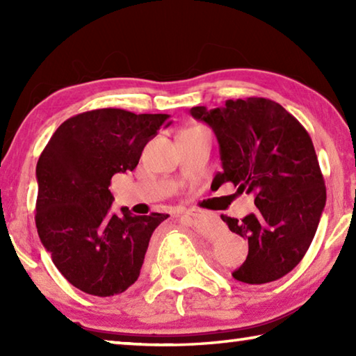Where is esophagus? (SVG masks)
I'll return each mask as SVG.
<instances>
[{"instance_id": "34e87169", "label": "esophagus", "mask_w": 356, "mask_h": 356, "mask_svg": "<svg viewBox=\"0 0 356 356\" xmlns=\"http://www.w3.org/2000/svg\"><path fill=\"white\" fill-rule=\"evenodd\" d=\"M202 215H204V212H201V210H196V209L186 210V212L184 213V216H188V218H201Z\"/></svg>"}]
</instances>
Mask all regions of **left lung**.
I'll return each instance as SVG.
<instances>
[{"label":"left lung","mask_w":356,"mask_h":356,"mask_svg":"<svg viewBox=\"0 0 356 356\" xmlns=\"http://www.w3.org/2000/svg\"><path fill=\"white\" fill-rule=\"evenodd\" d=\"M220 144L222 171L216 188L232 182L251 193L257 210L237 220L221 215L232 232L248 240L246 261L232 273L246 284H265L297 267L316 236L327 188L306 129L280 104L248 97L213 110L195 106Z\"/></svg>","instance_id":"8db88e82"}]
</instances>
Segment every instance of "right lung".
Returning <instances> with one entry per match:
<instances>
[{
  "label": "right lung",
  "mask_w": 356,
  "mask_h": 356,
  "mask_svg": "<svg viewBox=\"0 0 356 356\" xmlns=\"http://www.w3.org/2000/svg\"><path fill=\"white\" fill-rule=\"evenodd\" d=\"M168 114L102 108L59 125L40 154L35 227L53 264L72 286L95 297L127 291L140 276L149 240L166 213L111 212L108 186L134 171Z\"/></svg>",
  "instance_id": "right-lung-1"
}]
</instances>
